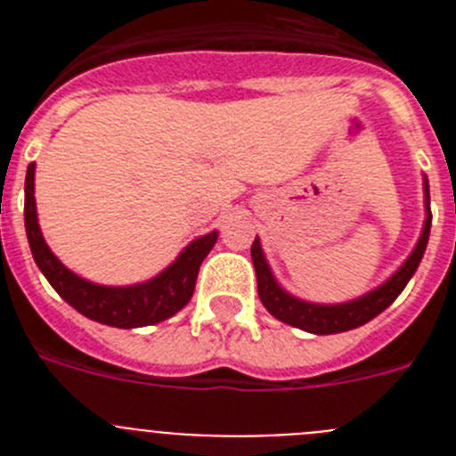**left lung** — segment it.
Instances as JSON below:
<instances>
[{
	"mask_svg": "<svg viewBox=\"0 0 456 456\" xmlns=\"http://www.w3.org/2000/svg\"><path fill=\"white\" fill-rule=\"evenodd\" d=\"M422 191H425V224H422L420 240L413 247L411 256L406 257L402 267L388 281H384V283L377 285L374 289L365 292L363 297H356V299L345 301V304H313V301L299 299V297H294L288 289L281 288V283L273 276L272 267H269L267 257H265L260 237H256V241L251 244V260L257 276V294H260V301H263L265 308L276 320L285 322L289 326H297L301 331L315 333V336H331V333L352 331V329L368 324L379 313H384L400 297L402 289L411 281V276L416 273L422 256H425L427 241H429V228H432L429 183H427V178L422 180Z\"/></svg>",
	"mask_w": 456,
	"mask_h": 456,
	"instance_id": "1",
	"label": "left lung"
}]
</instances>
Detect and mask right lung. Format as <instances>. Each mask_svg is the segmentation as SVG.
I'll return each instance as SVG.
<instances>
[{"label":"right lung","mask_w":456,"mask_h":456,"mask_svg":"<svg viewBox=\"0 0 456 456\" xmlns=\"http://www.w3.org/2000/svg\"><path fill=\"white\" fill-rule=\"evenodd\" d=\"M34 178L36 164H29L27 180H24V228H27L31 256L43 276L59 292V297L77 313L100 324L116 326V329H139V326L168 320L189 304L200 265L216 244L219 232L212 231L189 241L180 256L151 281L120 285V288L93 283L70 272L47 247L45 237L40 232L38 212H36Z\"/></svg>","instance_id":"obj_1"}]
</instances>
